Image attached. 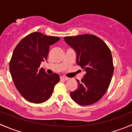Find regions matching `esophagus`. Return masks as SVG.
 I'll use <instances>...</instances> for the list:
<instances>
[{"label": "esophagus", "mask_w": 132, "mask_h": 132, "mask_svg": "<svg viewBox=\"0 0 132 132\" xmlns=\"http://www.w3.org/2000/svg\"><path fill=\"white\" fill-rule=\"evenodd\" d=\"M68 79H69V78H68V77H64V76H62V77H61V80H62L66 81V80H68Z\"/></svg>", "instance_id": "34e87169"}]
</instances>
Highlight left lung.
<instances>
[{
    "label": "left lung",
    "instance_id": "obj_1",
    "mask_svg": "<svg viewBox=\"0 0 132 132\" xmlns=\"http://www.w3.org/2000/svg\"><path fill=\"white\" fill-rule=\"evenodd\" d=\"M65 42L76 52L77 64L86 71L78 87L71 92L73 100L80 105L99 101L109 87L114 73L110 50L105 43L93 34L64 37Z\"/></svg>",
    "mask_w": 132,
    "mask_h": 132
}]
</instances>
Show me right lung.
<instances>
[{"label":"right lung","instance_id":"add662e5","mask_svg":"<svg viewBox=\"0 0 132 132\" xmlns=\"http://www.w3.org/2000/svg\"><path fill=\"white\" fill-rule=\"evenodd\" d=\"M59 39L34 32L23 38L13 51L9 62L12 78L21 95L31 103L48 100L60 80L57 73L48 75L39 69L41 62L47 59L50 45Z\"/></svg>","mask_w":132,"mask_h":132}]
</instances>
